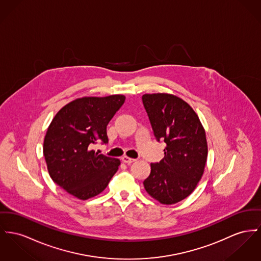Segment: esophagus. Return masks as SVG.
<instances>
[{"label": "esophagus", "instance_id": "obj_1", "mask_svg": "<svg viewBox=\"0 0 261 261\" xmlns=\"http://www.w3.org/2000/svg\"><path fill=\"white\" fill-rule=\"evenodd\" d=\"M122 162H124V163H126V164H132L133 162H135L137 159H134V158H130V157L128 156H122Z\"/></svg>", "mask_w": 261, "mask_h": 261}]
</instances>
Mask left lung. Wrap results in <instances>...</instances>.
Wrapping results in <instances>:
<instances>
[{
    "instance_id": "left-lung-1",
    "label": "left lung",
    "mask_w": 261,
    "mask_h": 261,
    "mask_svg": "<svg viewBox=\"0 0 261 261\" xmlns=\"http://www.w3.org/2000/svg\"><path fill=\"white\" fill-rule=\"evenodd\" d=\"M142 103L155 139L166 143L163 159L150 164L144 188L161 204L178 203L195 190L204 173L205 129L191 107L174 95L145 94Z\"/></svg>"
}]
</instances>
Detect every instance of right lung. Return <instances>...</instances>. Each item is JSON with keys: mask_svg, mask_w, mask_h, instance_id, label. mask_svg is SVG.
<instances>
[{"mask_svg": "<svg viewBox=\"0 0 261 261\" xmlns=\"http://www.w3.org/2000/svg\"><path fill=\"white\" fill-rule=\"evenodd\" d=\"M122 95L84 97L64 106L47 128L43 155L54 183L80 200L104 191L121 161L91 149L108 142L107 125L124 103Z\"/></svg>", "mask_w": 261, "mask_h": 261, "instance_id": "add662e5", "label": "right lung"}]
</instances>
